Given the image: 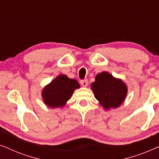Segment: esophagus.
I'll use <instances>...</instances> for the list:
<instances>
[{
    "mask_svg": "<svg viewBox=\"0 0 159 159\" xmlns=\"http://www.w3.org/2000/svg\"><path fill=\"white\" fill-rule=\"evenodd\" d=\"M80 84H82L83 87H87L88 85V80H81L80 81Z\"/></svg>",
    "mask_w": 159,
    "mask_h": 159,
    "instance_id": "obj_1",
    "label": "esophagus"
}]
</instances>
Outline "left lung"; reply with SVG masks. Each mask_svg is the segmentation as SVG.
<instances>
[{
	"label": "left lung",
	"mask_w": 159,
	"mask_h": 159,
	"mask_svg": "<svg viewBox=\"0 0 159 159\" xmlns=\"http://www.w3.org/2000/svg\"><path fill=\"white\" fill-rule=\"evenodd\" d=\"M95 98L106 110L120 106L127 95V86L122 80L107 71L98 73L90 86Z\"/></svg>",
	"instance_id": "obj_1"
}]
</instances>
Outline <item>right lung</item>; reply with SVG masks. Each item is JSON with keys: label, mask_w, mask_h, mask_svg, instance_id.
Instances as JSON below:
<instances>
[{"label": "right lung", "mask_w": 159, "mask_h": 159, "mask_svg": "<svg viewBox=\"0 0 159 159\" xmlns=\"http://www.w3.org/2000/svg\"><path fill=\"white\" fill-rule=\"evenodd\" d=\"M80 88L79 82L76 80L59 75L43 89V101L48 107L62 108L71 98L74 91Z\"/></svg>", "instance_id": "obj_1"}]
</instances>
